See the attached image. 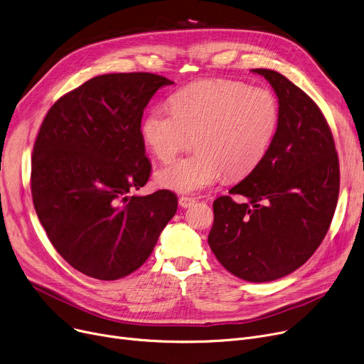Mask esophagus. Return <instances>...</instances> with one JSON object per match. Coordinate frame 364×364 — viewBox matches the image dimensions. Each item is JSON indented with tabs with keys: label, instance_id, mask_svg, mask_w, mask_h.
I'll use <instances>...</instances> for the list:
<instances>
[{
	"label": "esophagus",
	"instance_id": "1",
	"mask_svg": "<svg viewBox=\"0 0 364 364\" xmlns=\"http://www.w3.org/2000/svg\"><path fill=\"white\" fill-rule=\"evenodd\" d=\"M195 202H196V200H195L193 198H188V196H181V198L178 199V203H180L181 208H190V206H193Z\"/></svg>",
	"mask_w": 364,
	"mask_h": 364
}]
</instances>
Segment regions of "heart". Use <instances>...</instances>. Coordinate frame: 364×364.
I'll return each mask as SVG.
<instances>
[{
	"label": "heart",
	"mask_w": 364,
	"mask_h": 364,
	"mask_svg": "<svg viewBox=\"0 0 364 364\" xmlns=\"http://www.w3.org/2000/svg\"><path fill=\"white\" fill-rule=\"evenodd\" d=\"M171 110L153 107L141 137L151 155L174 159L195 137L196 155L156 172V183L177 193H198L224 174L242 178L262 162L279 128L280 110L270 90L228 80H206L172 95Z\"/></svg>",
	"instance_id": "b5f03b06"
}]
</instances>
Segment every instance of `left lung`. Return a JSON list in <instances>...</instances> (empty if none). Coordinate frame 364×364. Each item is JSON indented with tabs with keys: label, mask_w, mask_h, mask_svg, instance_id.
Segmentation results:
<instances>
[{
	"label": "left lung",
	"mask_w": 364,
	"mask_h": 364,
	"mask_svg": "<svg viewBox=\"0 0 364 364\" xmlns=\"http://www.w3.org/2000/svg\"><path fill=\"white\" fill-rule=\"evenodd\" d=\"M273 87L280 119L262 162L214 200L208 243L225 270L272 282L307 262L326 236L339 195V161L318 106L286 76L252 69Z\"/></svg>",
	"instance_id": "left-lung-1"
}]
</instances>
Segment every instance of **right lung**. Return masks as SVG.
Here are the masks:
<instances>
[{"label":"right lung","instance_id":"add662e5","mask_svg":"<svg viewBox=\"0 0 364 364\" xmlns=\"http://www.w3.org/2000/svg\"><path fill=\"white\" fill-rule=\"evenodd\" d=\"M149 72L95 76L57 100L38 132L33 206L55 251L78 272L117 280L150 257L177 213V196H129L150 177L143 112L161 87Z\"/></svg>","mask_w":364,"mask_h":364}]
</instances>
